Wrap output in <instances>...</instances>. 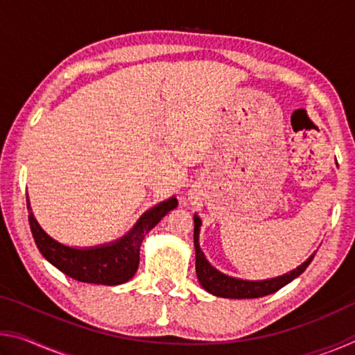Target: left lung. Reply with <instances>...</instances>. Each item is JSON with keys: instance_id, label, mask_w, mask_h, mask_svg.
<instances>
[{"instance_id": "8db88e82", "label": "left lung", "mask_w": 355, "mask_h": 355, "mask_svg": "<svg viewBox=\"0 0 355 355\" xmlns=\"http://www.w3.org/2000/svg\"><path fill=\"white\" fill-rule=\"evenodd\" d=\"M199 228H200V219L194 216V245H196V272L197 279H199L200 285L205 288L208 293L214 294L219 297H230V299H254V297H263L268 294H272L279 291L282 286L290 284L297 275L302 274L307 269L309 264L313 260L310 257L307 261L300 264L294 271L288 272L282 277L269 279V280H260V282H250V280H241L235 277H228V275L219 272L214 269L211 264L207 261L205 255L200 250L199 245Z\"/></svg>"}]
</instances>
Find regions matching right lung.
Instances as JSON below:
<instances>
[{
    "label": "right lung",
    "mask_w": 355,
    "mask_h": 355,
    "mask_svg": "<svg viewBox=\"0 0 355 355\" xmlns=\"http://www.w3.org/2000/svg\"><path fill=\"white\" fill-rule=\"evenodd\" d=\"M177 207V199L164 200L155 208L144 213L137 220L133 230L127 233L116 243L95 245L89 249H73L58 243L42 230V227L29 213V227H31L35 245L53 266L69 277L84 284L97 285H120L128 282L139 266V249L147 233ZM28 209L29 202H28Z\"/></svg>",
    "instance_id": "right-lung-1"
}]
</instances>
